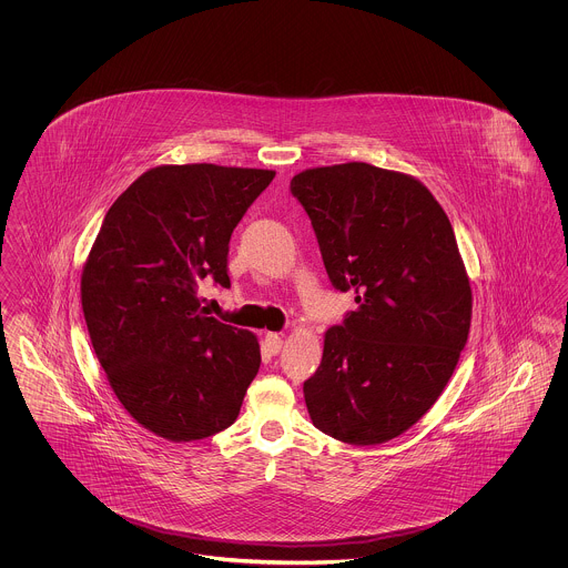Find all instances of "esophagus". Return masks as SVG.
Returning a JSON list of instances; mask_svg holds the SVG:
<instances>
[{
  "mask_svg": "<svg viewBox=\"0 0 568 568\" xmlns=\"http://www.w3.org/2000/svg\"><path fill=\"white\" fill-rule=\"evenodd\" d=\"M264 347H266V352L271 353V355H276V353L281 352V347H283V336L268 332L264 336Z\"/></svg>",
  "mask_w": 568,
  "mask_h": 568,
  "instance_id": "34e87169",
  "label": "esophagus"
}]
</instances>
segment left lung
Wrapping results in <instances>:
<instances>
[{
	"instance_id": "1",
	"label": "left lung",
	"mask_w": 568,
	"mask_h": 568,
	"mask_svg": "<svg viewBox=\"0 0 568 568\" xmlns=\"http://www.w3.org/2000/svg\"><path fill=\"white\" fill-rule=\"evenodd\" d=\"M290 190L332 285L357 302L304 381L308 415L336 440L387 443L438 400L468 338L473 294L454 227L417 179L371 163L311 168Z\"/></svg>"
}]
</instances>
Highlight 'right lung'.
Returning a JSON list of instances; mask_svg holds the SVG:
<instances>
[{
    "mask_svg": "<svg viewBox=\"0 0 568 568\" xmlns=\"http://www.w3.org/2000/svg\"><path fill=\"white\" fill-rule=\"evenodd\" d=\"M272 170L158 165L109 209L84 262L82 313L119 403L162 438L230 428L260 371L248 329L200 308L197 285L230 287V239Z\"/></svg>",
    "mask_w": 568,
    "mask_h": 568,
    "instance_id": "add662e5",
    "label": "right lung"
}]
</instances>
